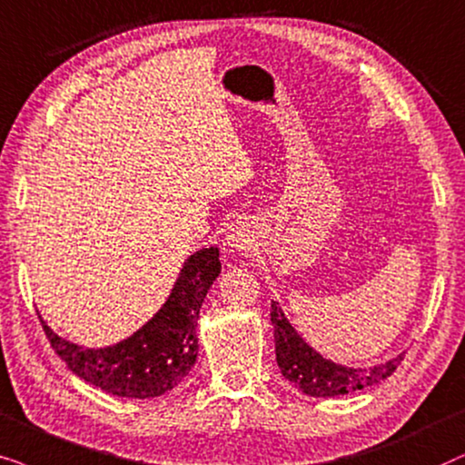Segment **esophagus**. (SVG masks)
<instances>
[{
    "mask_svg": "<svg viewBox=\"0 0 465 465\" xmlns=\"http://www.w3.org/2000/svg\"><path fill=\"white\" fill-rule=\"evenodd\" d=\"M227 240H229V244H232L233 249H238V251H246V249H249V244H251L249 233H246V229H242V227H233L232 232H229Z\"/></svg>",
    "mask_w": 465,
    "mask_h": 465,
    "instance_id": "1",
    "label": "esophagus"
}]
</instances>
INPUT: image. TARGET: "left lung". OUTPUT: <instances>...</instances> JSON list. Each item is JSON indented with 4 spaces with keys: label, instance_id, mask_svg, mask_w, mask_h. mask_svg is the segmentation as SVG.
<instances>
[{
    "label": "left lung",
    "instance_id": "obj_1",
    "mask_svg": "<svg viewBox=\"0 0 465 465\" xmlns=\"http://www.w3.org/2000/svg\"><path fill=\"white\" fill-rule=\"evenodd\" d=\"M270 317L272 325H274L278 368L291 385H295L302 393L312 395V398H336V395L379 385L381 381L395 372V368L404 359V355H398L389 359L387 363H379V366L368 370L338 366L330 359L321 357L317 351L297 336V331L291 327L276 302H272Z\"/></svg>",
    "mask_w": 465,
    "mask_h": 465
}]
</instances>
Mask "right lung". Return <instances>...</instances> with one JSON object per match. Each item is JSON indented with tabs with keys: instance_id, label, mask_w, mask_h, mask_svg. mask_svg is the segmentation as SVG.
<instances>
[{
	"instance_id": "add662e5",
	"label": "right lung",
	"mask_w": 465,
	"mask_h": 465,
	"mask_svg": "<svg viewBox=\"0 0 465 465\" xmlns=\"http://www.w3.org/2000/svg\"><path fill=\"white\" fill-rule=\"evenodd\" d=\"M219 274V249L193 252L161 311L134 336L106 349H83L57 336L45 321L42 327L61 361L89 385L119 398H157L193 368L200 308Z\"/></svg>"
}]
</instances>
